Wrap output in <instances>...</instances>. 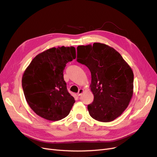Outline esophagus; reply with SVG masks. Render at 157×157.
Here are the masks:
<instances>
[{
	"label": "esophagus",
	"mask_w": 157,
	"mask_h": 157,
	"mask_svg": "<svg viewBox=\"0 0 157 157\" xmlns=\"http://www.w3.org/2000/svg\"><path fill=\"white\" fill-rule=\"evenodd\" d=\"M83 92H84V90L82 89H80L79 90L78 92V96H81V95H82V94L83 93Z\"/></svg>",
	"instance_id": "1"
}]
</instances>
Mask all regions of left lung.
<instances>
[{"label":"left lung","instance_id":"8db88e82","mask_svg":"<svg viewBox=\"0 0 157 157\" xmlns=\"http://www.w3.org/2000/svg\"><path fill=\"white\" fill-rule=\"evenodd\" d=\"M78 62L91 73L90 88L94 101L88 105L90 117L102 122L119 117L133 94L134 74L120 53L105 44L78 46Z\"/></svg>","mask_w":157,"mask_h":157}]
</instances>
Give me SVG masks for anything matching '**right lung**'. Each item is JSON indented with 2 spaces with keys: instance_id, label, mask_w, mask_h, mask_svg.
Wrapping results in <instances>:
<instances>
[{
  "instance_id": "right-lung-1",
  "label": "right lung",
  "mask_w": 157,
  "mask_h": 157,
  "mask_svg": "<svg viewBox=\"0 0 157 157\" xmlns=\"http://www.w3.org/2000/svg\"><path fill=\"white\" fill-rule=\"evenodd\" d=\"M76 57L74 46L53 47L35 57L22 75V86L30 107L50 121L67 117L75 103L63 78L66 64Z\"/></svg>"
}]
</instances>
